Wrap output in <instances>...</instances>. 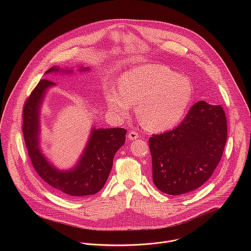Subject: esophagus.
Masks as SVG:
<instances>
[{"label": "esophagus", "mask_w": 251, "mask_h": 251, "mask_svg": "<svg viewBox=\"0 0 251 251\" xmlns=\"http://www.w3.org/2000/svg\"><path fill=\"white\" fill-rule=\"evenodd\" d=\"M127 138L129 140H136L139 138V134L136 132V131H130L128 134H127Z\"/></svg>", "instance_id": "obj_1"}]
</instances>
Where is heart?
<instances>
[{
	"instance_id": "b5f03b06",
	"label": "heart",
	"mask_w": 251,
	"mask_h": 251,
	"mask_svg": "<svg viewBox=\"0 0 251 251\" xmlns=\"http://www.w3.org/2000/svg\"><path fill=\"white\" fill-rule=\"evenodd\" d=\"M120 89L106 94L110 110L127 118L136 103V116L145 128L160 132L175 126L184 116L192 97L190 81L169 68L150 64L122 74Z\"/></svg>"
}]
</instances>
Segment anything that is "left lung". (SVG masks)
<instances>
[{
    "label": "left lung",
    "mask_w": 251,
    "mask_h": 251,
    "mask_svg": "<svg viewBox=\"0 0 251 251\" xmlns=\"http://www.w3.org/2000/svg\"><path fill=\"white\" fill-rule=\"evenodd\" d=\"M227 139L223 108L200 100L176 128L149 139L152 180L162 192H191L213 175Z\"/></svg>",
    "instance_id": "8db88e82"
}]
</instances>
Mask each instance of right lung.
<instances>
[{
    "label": "right lung",
    "instance_id": "add662e5",
    "mask_svg": "<svg viewBox=\"0 0 251 251\" xmlns=\"http://www.w3.org/2000/svg\"><path fill=\"white\" fill-rule=\"evenodd\" d=\"M74 69L52 67L48 74H73ZM79 72L91 71L80 67ZM55 83L40 80L23 111V134L29 156L37 174L58 193L78 198L98 193L105 184L113 166V158L126 142V130L118 128H96L92 126L89 139L77 162L69 169L56 167L44 154L41 147L40 112L46 94Z\"/></svg>",
    "mask_w": 251,
    "mask_h": 251
}]
</instances>
